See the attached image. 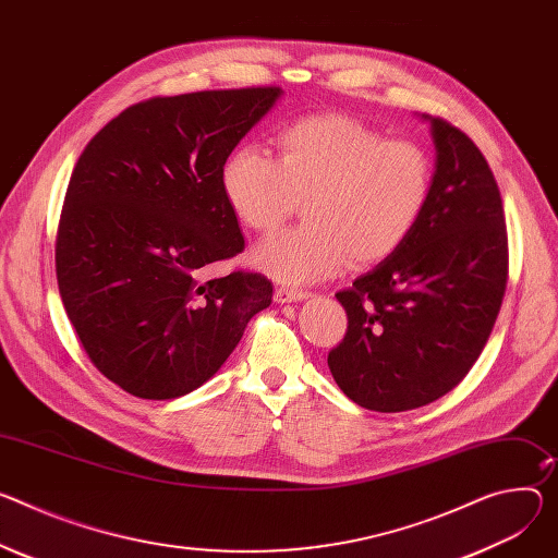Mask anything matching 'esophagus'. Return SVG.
Listing matches in <instances>:
<instances>
[{"label":"esophagus","instance_id":"obj_1","mask_svg":"<svg viewBox=\"0 0 558 558\" xmlns=\"http://www.w3.org/2000/svg\"><path fill=\"white\" fill-rule=\"evenodd\" d=\"M276 302H280V305H284V302H302L312 298L310 291H302V289H289V287H280L276 289Z\"/></svg>","mask_w":558,"mask_h":558}]
</instances>
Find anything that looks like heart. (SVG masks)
Wrapping results in <instances>:
<instances>
[{"instance_id": "heart-1", "label": "heart", "mask_w": 558, "mask_h": 558, "mask_svg": "<svg viewBox=\"0 0 558 558\" xmlns=\"http://www.w3.org/2000/svg\"><path fill=\"white\" fill-rule=\"evenodd\" d=\"M222 191L235 218L274 231L307 197L305 227L260 242L251 260L287 284L338 274L349 260L374 265L410 238L432 193V162L404 140H385L367 124L327 113L289 124L276 158L244 146L222 167Z\"/></svg>"}]
</instances>
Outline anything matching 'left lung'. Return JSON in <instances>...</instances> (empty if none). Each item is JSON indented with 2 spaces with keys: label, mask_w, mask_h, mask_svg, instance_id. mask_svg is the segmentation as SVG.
Here are the masks:
<instances>
[{
  "label": "left lung",
  "mask_w": 558,
  "mask_h": 558,
  "mask_svg": "<svg viewBox=\"0 0 558 558\" xmlns=\"http://www.w3.org/2000/svg\"><path fill=\"white\" fill-rule=\"evenodd\" d=\"M421 118L436 146L427 207L389 258L336 293L349 327L327 363L372 412L416 410L459 385L508 284V231L487 160L463 131Z\"/></svg>",
  "instance_id": "left-lung-1"
}]
</instances>
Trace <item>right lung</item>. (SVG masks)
Segmentation results:
<instances>
[{
	"mask_svg": "<svg viewBox=\"0 0 558 558\" xmlns=\"http://www.w3.org/2000/svg\"><path fill=\"white\" fill-rule=\"evenodd\" d=\"M282 97L199 90L129 107L84 148L69 182L56 269L90 363L124 391L169 400L227 363L274 284L202 269L244 248L222 167Z\"/></svg>",
	"mask_w": 558,
	"mask_h": 558,
	"instance_id": "1",
	"label": "right lung"
}]
</instances>
